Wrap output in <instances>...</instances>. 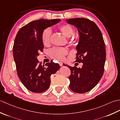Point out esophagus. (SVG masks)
<instances>
[{
	"mask_svg": "<svg viewBox=\"0 0 120 120\" xmlns=\"http://www.w3.org/2000/svg\"><path fill=\"white\" fill-rule=\"evenodd\" d=\"M59 64L60 67H62V66L63 65V63L62 62H59Z\"/></svg>",
	"mask_w": 120,
	"mask_h": 120,
	"instance_id": "1",
	"label": "esophagus"
}]
</instances>
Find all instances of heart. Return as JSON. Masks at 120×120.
<instances>
[{"instance_id": "1", "label": "heart", "mask_w": 120, "mask_h": 120, "mask_svg": "<svg viewBox=\"0 0 120 120\" xmlns=\"http://www.w3.org/2000/svg\"><path fill=\"white\" fill-rule=\"evenodd\" d=\"M59 29L62 33V34L67 38H70L74 34V29L70 25H63L59 27ZM52 31L50 29L47 28L44 30L42 35V42L45 45H47L50 42V35ZM68 50L65 48L55 47L49 51V56L52 58L58 60H62L64 57V56L67 54Z\"/></svg>"}]
</instances>
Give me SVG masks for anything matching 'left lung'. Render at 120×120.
Returning <instances> with one entry per match:
<instances>
[{
	"label": "left lung",
	"mask_w": 120,
	"mask_h": 120,
	"mask_svg": "<svg viewBox=\"0 0 120 120\" xmlns=\"http://www.w3.org/2000/svg\"><path fill=\"white\" fill-rule=\"evenodd\" d=\"M77 29L79 39L76 46L75 61L82 63L81 68L67 66L71 70L70 88L76 93L92 90L102 77L106 61L105 43L101 30L95 22L85 18L66 20ZM75 63V65H76Z\"/></svg>",
	"instance_id": "8db88e82"
}]
</instances>
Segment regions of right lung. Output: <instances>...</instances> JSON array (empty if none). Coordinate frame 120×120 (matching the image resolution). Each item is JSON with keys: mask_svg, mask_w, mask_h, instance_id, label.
Instances as JSON below:
<instances>
[{"mask_svg": "<svg viewBox=\"0 0 120 120\" xmlns=\"http://www.w3.org/2000/svg\"><path fill=\"white\" fill-rule=\"evenodd\" d=\"M60 21L41 19L32 21L22 27L15 37L13 53L17 75L25 87L32 92L42 93L47 90L51 75L60 68L59 65L52 61L42 65L37 57L44 48L42 39L44 30Z\"/></svg>", "mask_w": 120, "mask_h": 120, "instance_id": "obj_1", "label": "right lung"}]
</instances>
